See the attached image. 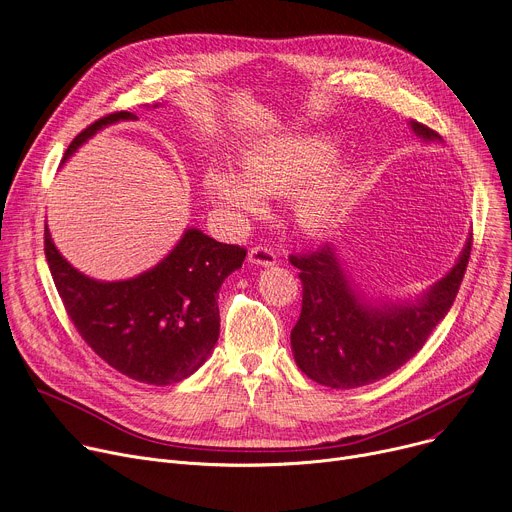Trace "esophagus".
<instances>
[{
	"label": "esophagus",
	"instance_id": "34e87169",
	"mask_svg": "<svg viewBox=\"0 0 512 512\" xmlns=\"http://www.w3.org/2000/svg\"><path fill=\"white\" fill-rule=\"evenodd\" d=\"M248 260H250L252 264H256V266H273V264L277 262V256H275V252H273L271 248L256 246V248L250 250Z\"/></svg>",
	"mask_w": 512,
	"mask_h": 512
}]
</instances>
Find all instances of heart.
<instances>
[{
    "label": "heart",
    "mask_w": 512,
    "mask_h": 512,
    "mask_svg": "<svg viewBox=\"0 0 512 512\" xmlns=\"http://www.w3.org/2000/svg\"><path fill=\"white\" fill-rule=\"evenodd\" d=\"M337 152L331 137H285L262 143L241 158V177L210 168L204 179L208 196L237 212H256L260 196H287L302 231L321 235L346 210L350 170L329 164Z\"/></svg>",
    "instance_id": "heart-1"
}]
</instances>
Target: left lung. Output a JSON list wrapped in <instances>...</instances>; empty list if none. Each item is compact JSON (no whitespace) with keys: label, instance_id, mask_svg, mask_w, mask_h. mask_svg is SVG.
<instances>
[{"label":"left lung","instance_id":"left-lung-1","mask_svg":"<svg viewBox=\"0 0 512 512\" xmlns=\"http://www.w3.org/2000/svg\"><path fill=\"white\" fill-rule=\"evenodd\" d=\"M410 129L425 143L442 141L415 120H410ZM471 239L473 235L440 281L421 296L398 302L364 296L333 243L312 254L291 256L302 281V312L291 329V352L302 373L333 389H354L400 369L452 308L469 264Z\"/></svg>","mask_w":512,"mask_h":512}]
</instances>
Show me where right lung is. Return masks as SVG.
Returning <instances> with one entry per match:
<instances>
[{"instance_id": "1", "label": "right lung", "mask_w": 512, "mask_h": 512, "mask_svg": "<svg viewBox=\"0 0 512 512\" xmlns=\"http://www.w3.org/2000/svg\"><path fill=\"white\" fill-rule=\"evenodd\" d=\"M120 120L137 116L114 112L95 120L72 139L62 162ZM45 258L70 321L91 350L135 381L170 385L196 373L212 354L221 333L218 289L241 269L246 250L189 227L152 269L131 279L97 281L60 254L45 227Z\"/></svg>"}]
</instances>
